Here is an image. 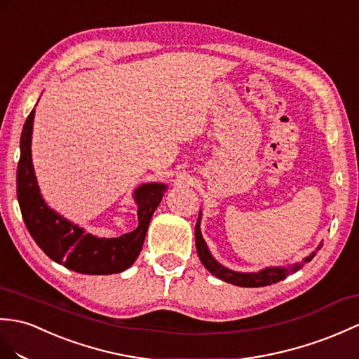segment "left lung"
Here are the masks:
<instances>
[{
  "label": "left lung",
  "mask_w": 359,
  "mask_h": 359,
  "mask_svg": "<svg viewBox=\"0 0 359 359\" xmlns=\"http://www.w3.org/2000/svg\"><path fill=\"white\" fill-rule=\"evenodd\" d=\"M196 248H197L200 262L203 263V266L208 271H210L212 275H215L217 278L241 287H262V286L273 285V283L285 280L287 275L298 271L303 266V264H295V266H287V268H268L257 273H241V272L229 271L215 262L212 255L210 254V251H208L205 240L202 234H200V220H197L196 223ZM318 249H316V251H318ZM313 257H315V252L311 254L309 257H306L303 263H309Z\"/></svg>",
  "instance_id": "1"
}]
</instances>
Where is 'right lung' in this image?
<instances>
[{
    "label": "right lung",
    "instance_id": "add662e5",
    "mask_svg": "<svg viewBox=\"0 0 359 359\" xmlns=\"http://www.w3.org/2000/svg\"><path fill=\"white\" fill-rule=\"evenodd\" d=\"M35 110L27 116L21 133V154L16 168V196L24 223L36 245L53 262L79 273H118L136 262L144 246L149 220L159 206L166 185L148 183L136 189L139 224L135 231L116 238H97L64 220L44 203L32 165V127Z\"/></svg>",
    "mask_w": 359,
    "mask_h": 359
}]
</instances>
